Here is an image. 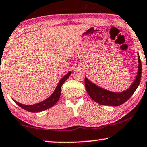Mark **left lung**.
<instances>
[{
	"instance_id": "1",
	"label": "left lung",
	"mask_w": 147,
	"mask_h": 147,
	"mask_svg": "<svg viewBox=\"0 0 147 147\" xmlns=\"http://www.w3.org/2000/svg\"><path fill=\"white\" fill-rule=\"evenodd\" d=\"M138 69L137 75L135 79L134 83L131 87L122 93H113L107 90L101 89L97 87L91 82H90L87 78L85 79V85L86 90L91 98L101 105H111V106H118L126 102L128 99L134 94L139 85L141 79L142 74V64L139 55L138 54Z\"/></svg>"
}]
</instances>
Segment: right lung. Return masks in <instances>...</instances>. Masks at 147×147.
Masks as SVG:
<instances>
[{
    "label": "right lung",
    "instance_id": "add662e5",
    "mask_svg": "<svg viewBox=\"0 0 147 147\" xmlns=\"http://www.w3.org/2000/svg\"><path fill=\"white\" fill-rule=\"evenodd\" d=\"M71 74V72H68L67 75L64 76V77H62L59 83H58L57 87H56L55 91L52 95L50 97H49L48 99H46V100L42 101V102L36 103V104L31 105H23L21 103L17 102V101H15L16 104L19 105V107H21V108L25 109V110L30 111V112H39V111H42L46 109L50 108V107H52L54 105H55L57 101L59 99L60 97V93H61V87L63 83L66 81V79L69 77V76Z\"/></svg>",
    "mask_w": 147,
    "mask_h": 147
}]
</instances>
